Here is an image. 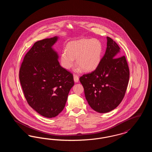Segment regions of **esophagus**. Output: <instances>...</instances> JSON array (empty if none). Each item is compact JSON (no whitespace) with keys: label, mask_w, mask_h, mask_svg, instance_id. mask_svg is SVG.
Instances as JSON below:
<instances>
[{"label":"esophagus","mask_w":152,"mask_h":152,"mask_svg":"<svg viewBox=\"0 0 152 152\" xmlns=\"http://www.w3.org/2000/svg\"><path fill=\"white\" fill-rule=\"evenodd\" d=\"M73 80H74V81L75 83H77L79 81V77L77 75H74L73 76Z\"/></svg>","instance_id":"obj_1"}]
</instances>
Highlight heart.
Segmentation results:
<instances>
[{"label": "heart", "instance_id": "heart-1", "mask_svg": "<svg viewBox=\"0 0 152 152\" xmlns=\"http://www.w3.org/2000/svg\"><path fill=\"white\" fill-rule=\"evenodd\" d=\"M102 53L101 42L95 39H82L68 43L66 49L62 51L61 63L63 66L69 69L75 64V58L79 66L86 72L94 70L99 65Z\"/></svg>", "mask_w": 152, "mask_h": 152}]
</instances>
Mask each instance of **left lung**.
Instances as JSON below:
<instances>
[{"label": "left lung", "mask_w": 152, "mask_h": 152, "mask_svg": "<svg viewBox=\"0 0 152 152\" xmlns=\"http://www.w3.org/2000/svg\"><path fill=\"white\" fill-rule=\"evenodd\" d=\"M101 61L91 73L84 74L80 81L84 89L88 104L99 113H107L121 103L129 79V69L125 56L110 37Z\"/></svg>", "instance_id": "left-lung-1"}]
</instances>
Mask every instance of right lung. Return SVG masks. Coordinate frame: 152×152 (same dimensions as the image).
Listing matches in <instances>:
<instances>
[{
	"instance_id": "obj_1",
	"label": "right lung",
	"mask_w": 152,
	"mask_h": 152,
	"mask_svg": "<svg viewBox=\"0 0 152 152\" xmlns=\"http://www.w3.org/2000/svg\"><path fill=\"white\" fill-rule=\"evenodd\" d=\"M58 37L39 40L25 55L19 80L29 106L40 115L52 118L63 110L74 85L71 72L61 67L52 48Z\"/></svg>"
}]
</instances>
